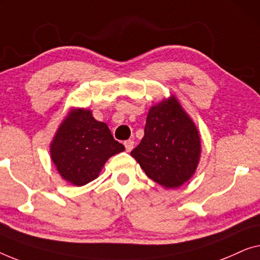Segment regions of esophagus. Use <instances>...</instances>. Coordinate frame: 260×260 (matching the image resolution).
I'll return each mask as SVG.
<instances>
[{"mask_svg":"<svg viewBox=\"0 0 260 260\" xmlns=\"http://www.w3.org/2000/svg\"><path fill=\"white\" fill-rule=\"evenodd\" d=\"M123 145H125V147H126V151L127 152H131L132 149H133V147H134V141L133 140H126L125 142H123Z\"/></svg>","mask_w":260,"mask_h":260,"instance_id":"esophagus-1","label":"esophagus"}]
</instances>
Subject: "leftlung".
I'll use <instances>...</instances> for the list:
<instances>
[{
    "label": "left lung",
    "instance_id": "obj_1",
    "mask_svg": "<svg viewBox=\"0 0 260 260\" xmlns=\"http://www.w3.org/2000/svg\"><path fill=\"white\" fill-rule=\"evenodd\" d=\"M131 155L164 187H179L192 177L199 161L200 138L174 98L149 109L144 138Z\"/></svg>",
    "mask_w": 260,
    "mask_h": 260
}]
</instances>
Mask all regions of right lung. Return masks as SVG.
Here are the masks:
<instances>
[{
  "mask_svg": "<svg viewBox=\"0 0 260 260\" xmlns=\"http://www.w3.org/2000/svg\"><path fill=\"white\" fill-rule=\"evenodd\" d=\"M125 151L108 126L96 121L92 112L78 109L62 122L52 144V160L58 173L73 185L94 180L112 155Z\"/></svg>",
  "mask_w": 260,
  "mask_h": 260,
  "instance_id": "obj_1",
  "label": "right lung"
}]
</instances>
